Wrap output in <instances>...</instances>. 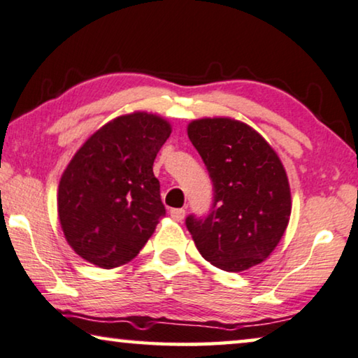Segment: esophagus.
<instances>
[{"instance_id":"esophagus-1","label":"esophagus","mask_w":358,"mask_h":358,"mask_svg":"<svg viewBox=\"0 0 358 358\" xmlns=\"http://www.w3.org/2000/svg\"><path fill=\"white\" fill-rule=\"evenodd\" d=\"M169 216H171L176 222L184 221L185 217V210L184 208H174V210H169Z\"/></svg>"}]
</instances>
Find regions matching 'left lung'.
<instances>
[{
	"mask_svg": "<svg viewBox=\"0 0 358 358\" xmlns=\"http://www.w3.org/2000/svg\"><path fill=\"white\" fill-rule=\"evenodd\" d=\"M187 134L214 185L205 219L187 217L196 250L214 267L243 272L272 255L288 227L291 190L277 152L255 128L230 117L192 120Z\"/></svg>",
	"mask_w": 358,
	"mask_h": 358,
	"instance_id": "8db88e82",
	"label": "left lung"
}]
</instances>
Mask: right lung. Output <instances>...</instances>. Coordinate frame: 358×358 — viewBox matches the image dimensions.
<instances>
[{
	"mask_svg": "<svg viewBox=\"0 0 358 358\" xmlns=\"http://www.w3.org/2000/svg\"><path fill=\"white\" fill-rule=\"evenodd\" d=\"M171 131L166 118L136 110L101 126L71 157L57 213L65 240L85 261L124 266L155 232L166 211L153 162Z\"/></svg>",
	"mask_w": 358,
	"mask_h": 358,
	"instance_id": "add662e5",
	"label": "right lung"
}]
</instances>
